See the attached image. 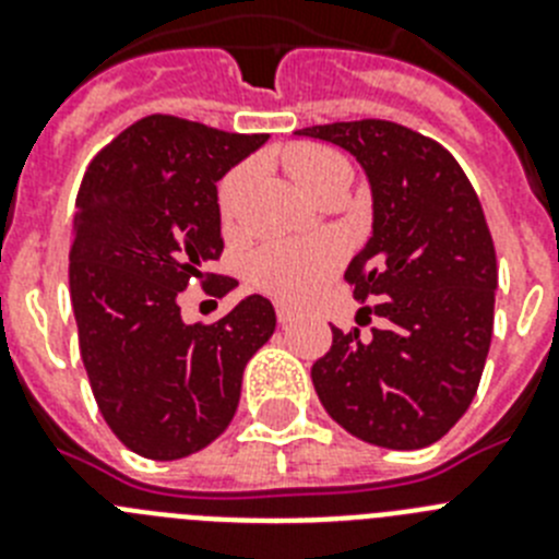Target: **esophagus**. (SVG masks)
Returning a JSON list of instances; mask_svg holds the SVG:
<instances>
[{"label": "esophagus", "mask_w": 559, "mask_h": 559, "mask_svg": "<svg viewBox=\"0 0 559 559\" xmlns=\"http://www.w3.org/2000/svg\"><path fill=\"white\" fill-rule=\"evenodd\" d=\"M294 310L288 308V305H276V322L280 324H288V322H294Z\"/></svg>", "instance_id": "esophagus-1"}]
</instances>
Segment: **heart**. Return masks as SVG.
<instances>
[{
	"instance_id": "1",
	"label": "heart",
	"mask_w": 559,
	"mask_h": 559,
	"mask_svg": "<svg viewBox=\"0 0 559 559\" xmlns=\"http://www.w3.org/2000/svg\"><path fill=\"white\" fill-rule=\"evenodd\" d=\"M285 167L308 195L328 185L338 173H349L344 156L322 145H299L285 156ZM251 181V167L237 165L218 185V215L226 226L235 224L246 187ZM341 263V246L333 237L313 243H269L257 249L246 263V280L251 288L274 296L280 302H299L313 294Z\"/></svg>"
}]
</instances>
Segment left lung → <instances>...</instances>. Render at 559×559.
Masks as SVG:
<instances>
[{
	"label": "left lung",
	"mask_w": 559,
	"mask_h": 559,
	"mask_svg": "<svg viewBox=\"0 0 559 559\" xmlns=\"http://www.w3.org/2000/svg\"><path fill=\"white\" fill-rule=\"evenodd\" d=\"M349 151L372 185L374 224L349 263L358 322L310 369L344 431L389 451L433 445L476 397L490 353L498 263L481 201L431 136L389 120L302 128Z\"/></svg>",
	"instance_id": "obj_1"
}]
</instances>
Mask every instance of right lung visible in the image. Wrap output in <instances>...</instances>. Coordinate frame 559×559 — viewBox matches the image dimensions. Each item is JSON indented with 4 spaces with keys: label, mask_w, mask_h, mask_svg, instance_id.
Segmentation results:
<instances>
[{
    "label": "right lung",
    "mask_w": 559,
    "mask_h": 559,
    "mask_svg": "<svg viewBox=\"0 0 559 559\" xmlns=\"http://www.w3.org/2000/svg\"><path fill=\"white\" fill-rule=\"evenodd\" d=\"M265 140L151 114L83 173L69 249L81 358L108 428L153 462L226 431L246 364L274 333L265 296L212 324H185L179 305L190 283L212 296L237 285L206 271L224 251L215 181Z\"/></svg>",
    "instance_id": "1"
}]
</instances>
